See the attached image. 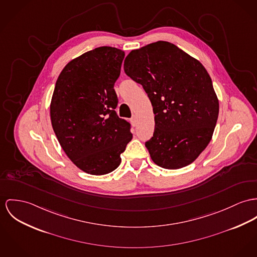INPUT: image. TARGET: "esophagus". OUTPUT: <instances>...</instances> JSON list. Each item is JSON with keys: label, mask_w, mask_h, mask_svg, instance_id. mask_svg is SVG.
Segmentation results:
<instances>
[{"label": "esophagus", "mask_w": 257, "mask_h": 257, "mask_svg": "<svg viewBox=\"0 0 257 257\" xmlns=\"http://www.w3.org/2000/svg\"><path fill=\"white\" fill-rule=\"evenodd\" d=\"M131 122H132V124H133L134 126H136V124H137V117H136L135 115H133V116H132V118H131Z\"/></svg>", "instance_id": "1"}]
</instances>
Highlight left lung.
Returning <instances> with one entry per match:
<instances>
[{
    "label": "left lung",
    "mask_w": 257,
    "mask_h": 257,
    "mask_svg": "<svg viewBox=\"0 0 257 257\" xmlns=\"http://www.w3.org/2000/svg\"><path fill=\"white\" fill-rule=\"evenodd\" d=\"M124 71L143 86L154 108L155 132L146 142L153 161L166 169L195 161L209 144L219 113L204 66L174 44L158 41L133 50Z\"/></svg>",
    "instance_id": "8db88e82"
}]
</instances>
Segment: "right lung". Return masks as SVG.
Wrapping results in <instances>:
<instances>
[{"label":"right lung","instance_id":"add662e5","mask_svg":"<svg viewBox=\"0 0 257 257\" xmlns=\"http://www.w3.org/2000/svg\"><path fill=\"white\" fill-rule=\"evenodd\" d=\"M124 52L99 47L68 62L59 74L51 101V120L59 144L86 173L115 170L132 140L131 124L119 118L113 89Z\"/></svg>","mask_w":257,"mask_h":257}]
</instances>
